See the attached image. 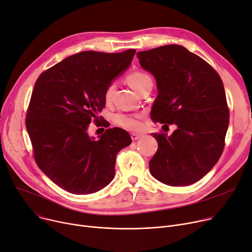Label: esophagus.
I'll list each match as a JSON object with an SVG mask.
<instances>
[{
  "instance_id": "34e87169",
  "label": "esophagus",
  "mask_w": 252,
  "mask_h": 252,
  "mask_svg": "<svg viewBox=\"0 0 252 252\" xmlns=\"http://www.w3.org/2000/svg\"><path fill=\"white\" fill-rule=\"evenodd\" d=\"M139 137H141V134H138V133H131V139L132 140H137Z\"/></svg>"
}]
</instances>
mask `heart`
Returning a JSON list of instances; mask_svg holds the SVG:
<instances>
[{
  "label": "heart",
  "instance_id": "1",
  "mask_svg": "<svg viewBox=\"0 0 252 252\" xmlns=\"http://www.w3.org/2000/svg\"><path fill=\"white\" fill-rule=\"evenodd\" d=\"M152 81L151 77L147 75V74L136 71L133 72L126 77V82L127 84L134 90L136 93H139L141 88L145 85L146 82ZM113 94V85H109L105 94H103V98L108 102L111 100ZM115 123L126 130H137L140 127V122H139V116L138 115H129V114H117L114 118Z\"/></svg>",
  "mask_w": 252,
  "mask_h": 252
}]
</instances>
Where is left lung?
Wrapping results in <instances>:
<instances>
[{
  "label": "left lung",
  "instance_id": "left-lung-1",
  "mask_svg": "<svg viewBox=\"0 0 252 252\" xmlns=\"http://www.w3.org/2000/svg\"><path fill=\"white\" fill-rule=\"evenodd\" d=\"M136 55L157 81L152 120L177 125L171 136L152 133L158 147L149 162L151 173L170 186L193 184L224 151L230 113L223 81L208 62L178 44Z\"/></svg>",
  "mask_w": 252,
  "mask_h": 252
}]
</instances>
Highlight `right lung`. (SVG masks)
Here are the masks:
<instances>
[{
    "label": "right lung",
    "mask_w": 252,
    "mask_h": 252,
    "mask_svg": "<svg viewBox=\"0 0 252 252\" xmlns=\"http://www.w3.org/2000/svg\"><path fill=\"white\" fill-rule=\"evenodd\" d=\"M135 52L72 55L43 71L34 84L25 119L33 158L70 193L91 194L106 187L115 177L117 154L132 141L121 128L107 129L98 140L88 136L87 128L99 122L106 88L129 67Z\"/></svg>",
    "instance_id": "right-lung-1"
}]
</instances>
